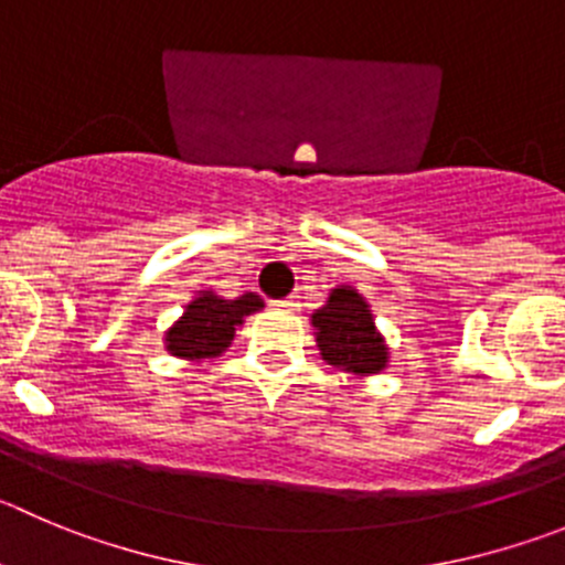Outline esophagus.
Returning <instances> with one entry per match:
<instances>
[{"mask_svg":"<svg viewBox=\"0 0 565 565\" xmlns=\"http://www.w3.org/2000/svg\"><path fill=\"white\" fill-rule=\"evenodd\" d=\"M273 307L281 309V312H295V309H298L300 303H298V300H295V298H287V300H276Z\"/></svg>","mask_w":565,"mask_h":565,"instance_id":"1","label":"esophagus"}]
</instances>
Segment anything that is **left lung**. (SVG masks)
Instances as JSON below:
<instances>
[{
  "label": "left lung",
  "instance_id": "1",
  "mask_svg": "<svg viewBox=\"0 0 565 565\" xmlns=\"http://www.w3.org/2000/svg\"><path fill=\"white\" fill-rule=\"evenodd\" d=\"M315 340L329 365L356 376H371L387 367V345L373 323L367 300L354 287H337L326 307L312 315Z\"/></svg>",
  "mask_w": 565,
  "mask_h": 565
}]
</instances>
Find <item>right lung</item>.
Returning a JSON list of instances; mask_svg holds the SVG:
<instances>
[{
    "mask_svg": "<svg viewBox=\"0 0 565 565\" xmlns=\"http://www.w3.org/2000/svg\"><path fill=\"white\" fill-rule=\"evenodd\" d=\"M265 300L256 292H245L236 300H225L211 289H203L198 298L183 309L181 320H175L163 345L172 356L181 360H211L220 356L234 340V331L245 323L247 315L258 312Z\"/></svg>",
    "mask_w": 565,
    "mask_h": 565,
    "instance_id": "add662e5",
    "label": "right lung"
}]
</instances>
